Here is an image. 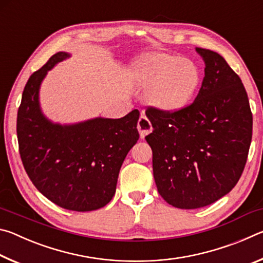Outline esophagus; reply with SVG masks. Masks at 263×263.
I'll use <instances>...</instances> for the list:
<instances>
[{"label":"esophagus","mask_w":263,"mask_h":263,"mask_svg":"<svg viewBox=\"0 0 263 263\" xmlns=\"http://www.w3.org/2000/svg\"><path fill=\"white\" fill-rule=\"evenodd\" d=\"M138 131H139L140 138H144L148 135V133L152 132V124L147 119L145 115H141L139 121H138Z\"/></svg>","instance_id":"34e87169"}]
</instances>
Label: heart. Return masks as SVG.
Returning <instances> with one entry per match:
<instances>
[{
  "label": "heart",
  "mask_w": 263,
  "mask_h": 263,
  "mask_svg": "<svg viewBox=\"0 0 263 263\" xmlns=\"http://www.w3.org/2000/svg\"><path fill=\"white\" fill-rule=\"evenodd\" d=\"M131 82L148 91V103L162 114H176L193 100L201 83L197 66L188 59L160 53L137 61Z\"/></svg>",
  "instance_id": "obj_1"
}]
</instances>
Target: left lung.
<instances>
[{"instance_id": "1", "label": "left lung", "mask_w": 263, "mask_h": 263, "mask_svg": "<svg viewBox=\"0 0 263 263\" xmlns=\"http://www.w3.org/2000/svg\"><path fill=\"white\" fill-rule=\"evenodd\" d=\"M205 64L202 87L176 114L146 112L153 132V175L161 197L179 209H199L229 194L241 176L253 116L241 80L217 52L196 47Z\"/></svg>"}]
</instances>
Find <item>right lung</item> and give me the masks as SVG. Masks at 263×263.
Returning a JSON list of instances; mask_svg holds the SVG:
<instances>
[{
  "instance_id": "1",
  "label": "right lung",
  "mask_w": 263,
  "mask_h": 263,
  "mask_svg": "<svg viewBox=\"0 0 263 263\" xmlns=\"http://www.w3.org/2000/svg\"><path fill=\"white\" fill-rule=\"evenodd\" d=\"M69 57L58 52L28 80L17 114V138L35 188L57 205L84 212L112 199L124 159L139 139V111L65 125L50 121L42 111L39 89L48 70Z\"/></svg>"
}]
</instances>
